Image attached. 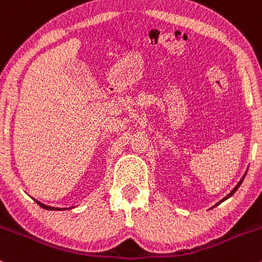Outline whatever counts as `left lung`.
<instances>
[{
    "label": "left lung",
    "instance_id": "obj_1",
    "mask_svg": "<svg viewBox=\"0 0 262 262\" xmlns=\"http://www.w3.org/2000/svg\"><path fill=\"white\" fill-rule=\"evenodd\" d=\"M243 181H244V177H243V179H242V180H240V182H239V183H237V185L235 186V188H234V189H233V191H231V192H230V193H229V194H228V196L224 198V200H222V201H221V202H223V201H225V200H228V198H229V197H231V196H233V194H234V193H235V192H236V189L240 187V185H242V182H243ZM221 202H219V203H221ZM219 203H217V204H215V206H214V207H217Z\"/></svg>",
    "mask_w": 262,
    "mask_h": 262
}]
</instances>
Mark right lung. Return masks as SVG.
Wrapping results in <instances>:
<instances>
[{
  "mask_svg": "<svg viewBox=\"0 0 262 262\" xmlns=\"http://www.w3.org/2000/svg\"><path fill=\"white\" fill-rule=\"evenodd\" d=\"M35 202H37L39 206L41 207V208H44V209H49V210H58L59 208H55V207H49V206H45V204H43V203H40V202H38V201H35ZM61 209V208H60Z\"/></svg>",
  "mask_w": 262,
  "mask_h": 262,
  "instance_id": "right-lung-1",
  "label": "right lung"
}]
</instances>
